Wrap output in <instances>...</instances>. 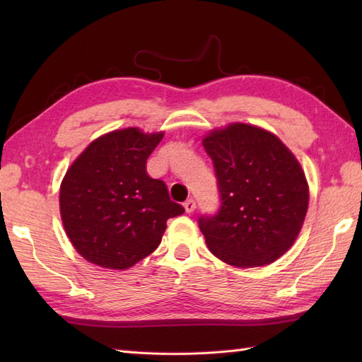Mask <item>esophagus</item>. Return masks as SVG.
<instances>
[{"label": "esophagus", "instance_id": "esophagus-1", "mask_svg": "<svg viewBox=\"0 0 362 362\" xmlns=\"http://www.w3.org/2000/svg\"><path fill=\"white\" fill-rule=\"evenodd\" d=\"M183 206H185L187 213H193L196 210V201L194 199H187V201L183 202Z\"/></svg>", "mask_w": 362, "mask_h": 362}]
</instances>
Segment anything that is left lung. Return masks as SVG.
<instances>
[{
    "label": "left lung",
    "mask_w": 362,
    "mask_h": 362,
    "mask_svg": "<svg viewBox=\"0 0 362 362\" xmlns=\"http://www.w3.org/2000/svg\"><path fill=\"white\" fill-rule=\"evenodd\" d=\"M221 206L199 218L214 257L236 267L271 264L294 244L308 210V183L297 158L274 134L243 122L204 138Z\"/></svg>",
    "instance_id": "obj_1"
}]
</instances>
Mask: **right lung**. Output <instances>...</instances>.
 <instances>
[{
  "instance_id": "1",
  "label": "right lung",
  "mask_w": 362,
  "mask_h": 362,
  "mask_svg": "<svg viewBox=\"0 0 362 362\" xmlns=\"http://www.w3.org/2000/svg\"><path fill=\"white\" fill-rule=\"evenodd\" d=\"M163 132L129 127L99 136L74 160L60 185V214L74 249L107 269H127L158 247L166 221L183 206L146 160Z\"/></svg>"
}]
</instances>
